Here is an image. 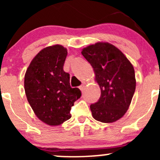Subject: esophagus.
I'll return each instance as SVG.
<instances>
[{"label":"esophagus","instance_id":"esophagus-1","mask_svg":"<svg viewBox=\"0 0 160 160\" xmlns=\"http://www.w3.org/2000/svg\"><path fill=\"white\" fill-rule=\"evenodd\" d=\"M79 88H80V90H81L82 92L84 90V89H85V84L84 83H82V85H80V86H79Z\"/></svg>","mask_w":160,"mask_h":160}]
</instances>
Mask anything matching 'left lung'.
<instances>
[{"mask_svg": "<svg viewBox=\"0 0 160 160\" xmlns=\"http://www.w3.org/2000/svg\"><path fill=\"white\" fill-rule=\"evenodd\" d=\"M90 63L101 96L90 109L93 118L102 122H113L126 113L135 91V70L119 49L109 43L98 42L82 50Z\"/></svg>", "mask_w": 160, "mask_h": 160, "instance_id": "obj_1", "label": "left lung"}]
</instances>
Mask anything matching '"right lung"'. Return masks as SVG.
Here are the masks:
<instances>
[{"label": "right lung", "mask_w": 160, "mask_h": 160, "mask_svg": "<svg viewBox=\"0 0 160 160\" xmlns=\"http://www.w3.org/2000/svg\"><path fill=\"white\" fill-rule=\"evenodd\" d=\"M67 49L62 45L46 47L33 58L25 75L28 102L37 117L49 126H58L71 117V107L81 96L70 86V74L63 66Z\"/></svg>", "instance_id": "obj_1"}]
</instances>
